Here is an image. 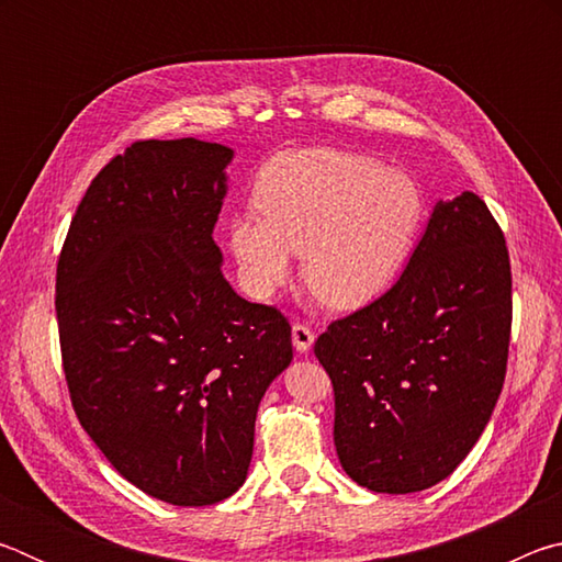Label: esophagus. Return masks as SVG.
Instances as JSON below:
<instances>
[{"mask_svg":"<svg viewBox=\"0 0 562 562\" xmlns=\"http://www.w3.org/2000/svg\"><path fill=\"white\" fill-rule=\"evenodd\" d=\"M292 345L300 351V355H307L312 345H315V331H312L307 325H300L297 322V325L292 327Z\"/></svg>","mask_w":562,"mask_h":562,"instance_id":"obj_1","label":"esophagus"}]
</instances>
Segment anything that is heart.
<instances>
[{
  "mask_svg": "<svg viewBox=\"0 0 562 562\" xmlns=\"http://www.w3.org/2000/svg\"><path fill=\"white\" fill-rule=\"evenodd\" d=\"M255 201L227 221V245L247 292L302 278L331 307L355 310L392 288L412 260L426 195L406 170L335 148H292L260 170Z\"/></svg>",
  "mask_w": 562,
  "mask_h": 562,
  "instance_id": "heart-1",
  "label": "heart"
}]
</instances>
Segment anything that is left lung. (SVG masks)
<instances>
[{"label": "left lung", "instance_id": "obj_1", "mask_svg": "<svg viewBox=\"0 0 562 562\" xmlns=\"http://www.w3.org/2000/svg\"><path fill=\"white\" fill-rule=\"evenodd\" d=\"M510 310L506 237L486 203L471 190L436 203L394 288L315 341L351 481L416 493L453 473L501 396Z\"/></svg>", "mask_w": 562, "mask_h": 562}]
</instances>
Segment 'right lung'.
<instances>
[{
  "mask_svg": "<svg viewBox=\"0 0 562 562\" xmlns=\"http://www.w3.org/2000/svg\"><path fill=\"white\" fill-rule=\"evenodd\" d=\"M235 150L138 140L91 180L56 268L76 416L123 479L170 506L243 486L255 416L292 361L278 310L243 300L213 240Z\"/></svg>",
  "mask_w": 562,
  "mask_h": 562,
  "instance_id": "obj_1",
  "label": "right lung"
}]
</instances>
